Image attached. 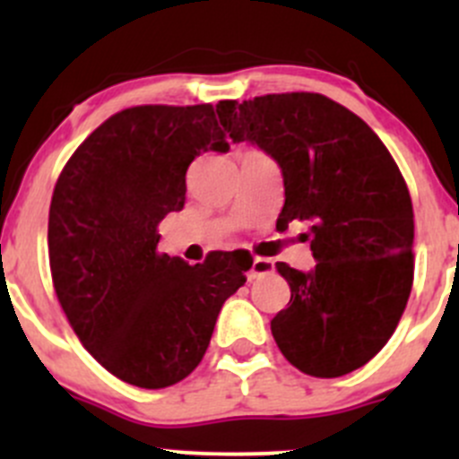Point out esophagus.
Here are the masks:
<instances>
[{"mask_svg": "<svg viewBox=\"0 0 459 459\" xmlns=\"http://www.w3.org/2000/svg\"><path fill=\"white\" fill-rule=\"evenodd\" d=\"M275 271L271 259H264V257H255L251 262V268H248V280H259L264 275H271Z\"/></svg>", "mask_w": 459, "mask_h": 459, "instance_id": "1", "label": "esophagus"}]
</instances>
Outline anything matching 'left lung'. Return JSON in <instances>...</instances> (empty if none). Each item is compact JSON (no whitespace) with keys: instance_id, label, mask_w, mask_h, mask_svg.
I'll use <instances>...</instances> for the list:
<instances>
[{"instance_id":"8db88e82","label":"left lung","mask_w":459,"mask_h":459,"mask_svg":"<svg viewBox=\"0 0 459 459\" xmlns=\"http://www.w3.org/2000/svg\"><path fill=\"white\" fill-rule=\"evenodd\" d=\"M233 142L277 161V229L311 224V271L277 262L289 308L271 322L284 358L313 377L364 367L395 331L413 284V204L400 169L367 122L317 92L217 104Z\"/></svg>"}]
</instances>
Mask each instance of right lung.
Returning a JSON list of instances; mask_svg holds the SVG:
<instances>
[{
    "mask_svg": "<svg viewBox=\"0 0 459 459\" xmlns=\"http://www.w3.org/2000/svg\"><path fill=\"white\" fill-rule=\"evenodd\" d=\"M229 148L211 104L135 106L95 128L55 184V293L88 353L133 386L166 388L195 371L247 281L253 259L238 251L195 266L157 253V224L184 208L191 161Z\"/></svg>",
    "mask_w": 459,
    "mask_h": 459,
    "instance_id": "1",
    "label": "right lung"
}]
</instances>
